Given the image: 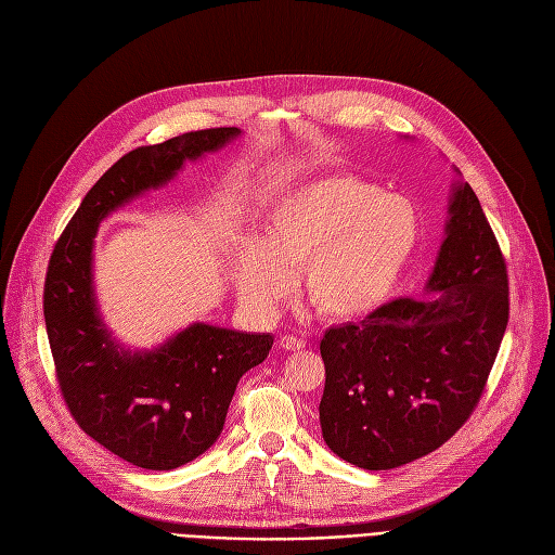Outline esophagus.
I'll return each instance as SVG.
<instances>
[{"label":"esophagus","mask_w":555,"mask_h":555,"mask_svg":"<svg viewBox=\"0 0 555 555\" xmlns=\"http://www.w3.org/2000/svg\"><path fill=\"white\" fill-rule=\"evenodd\" d=\"M280 347H282L284 351H300V349L305 347V341L298 339V337H294V335H282V337H280Z\"/></svg>","instance_id":"1"}]
</instances>
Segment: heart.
Returning <instances> with one entry per match:
<instances>
[{
    "label": "heart",
    "mask_w": 555,
    "mask_h": 555,
    "mask_svg": "<svg viewBox=\"0 0 555 555\" xmlns=\"http://www.w3.org/2000/svg\"><path fill=\"white\" fill-rule=\"evenodd\" d=\"M423 222L401 195L353 177H326L278 197L263 214L259 243L236 263L241 298L275 314L300 271L302 294L328 319H360L392 298L411 266Z\"/></svg>",
    "instance_id": "1"
}]
</instances>
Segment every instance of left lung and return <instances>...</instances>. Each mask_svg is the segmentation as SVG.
Here are the masks:
<instances>
[{
	"instance_id": "1",
	"label": "left lung",
	"mask_w": 555,
	"mask_h": 555,
	"mask_svg": "<svg viewBox=\"0 0 555 555\" xmlns=\"http://www.w3.org/2000/svg\"><path fill=\"white\" fill-rule=\"evenodd\" d=\"M448 195L443 243L425 298H399L326 331L319 423L326 446L365 470L441 448L477 406L507 328V271L480 199Z\"/></svg>"
}]
</instances>
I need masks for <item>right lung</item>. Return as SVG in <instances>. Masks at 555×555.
<instances>
[{"instance_id":"right-lung-1","label":"right lung","mask_w":555,"mask_h":555,"mask_svg":"<svg viewBox=\"0 0 555 555\" xmlns=\"http://www.w3.org/2000/svg\"><path fill=\"white\" fill-rule=\"evenodd\" d=\"M241 132L197 130L130 151L95 181L50 257L43 314L64 399L85 434L132 466L171 470L211 448L241 376L266 360L273 335L195 321L151 349L126 347L95 298V236L107 216Z\"/></svg>"}]
</instances>
